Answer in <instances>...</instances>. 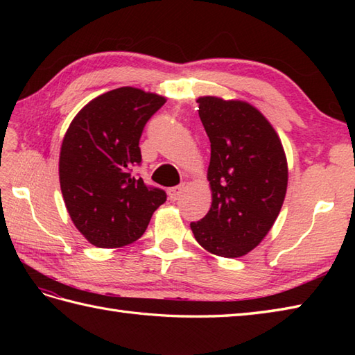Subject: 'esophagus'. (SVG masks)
<instances>
[{
	"mask_svg": "<svg viewBox=\"0 0 355 355\" xmlns=\"http://www.w3.org/2000/svg\"><path fill=\"white\" fill-rule=\"evenodd\" d=\"M183 191H184V186H175V187H171V189L168 191V193H169V198H171L172 201L178 200V198H180V195L183 193Z\"/></svg>",
	"mask_w": 355,
	"mask_h": 355,
	"instance_id": "34e87169",
	"label": "esophagus"
}]
</instances>
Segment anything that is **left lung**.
Masks as SVG:
<instances>
[{"instance_id":"left-lung-1","label":"left lung","mask_w":355,"mask_h":355,"mask_svg":"<svg viewBox=\"0 0 355 355\" xmlns=\"http://www.w3.org/2000/svg\"><path fill=\"white\" fill-rule=\"evenodd\" d=\"M197 102L210 140L212 206L191 229L209 253L241 258L262 243L281 212L288 184L286 155L275 128L252 103L218 96Z\"/></svg>"}]
</instances>
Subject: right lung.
<instances>
[{"instance_id":"right-lung-1","label":"right lung","mask_w":355,"mask_h":355,"mask_svg":"<svg viewBox=\"0 0 355 355\" xmlns=\"http://www.w3.org/2000/svg\"><path fill=\"white\" fill-rule=\"evenodd\" d=\"M166 97L120 87L94 97L67 130L59 154V183L73 224L89 244L119 248L141 238L166 201L132 177L141 162L143 128Z\"/></svg>"}]
</instances>
